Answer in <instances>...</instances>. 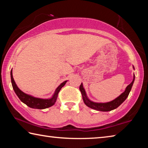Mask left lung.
Instances as JSON below:
<instances>
[{
    "mask_svg": "<svg viewBox=\"0 0 148 148\" xmlns=\"http://www.w3.org/2000/svg\"><path fill=\"white\" fill-rule=\"evenodd\" d=\"M133 69L134 68L133 67ZM134 77H133V80L130 84L128 86L126 87L125 89V91L123 92L122 94L119 95L118 97H117L116 99L113 100L112 101H110L108 102H106V103H97V102H94L92 101H91L90 100L87 98V95L86 91L83 87V84L82 83L79 86V90L81 91V93L82 95V98H83L84 103L86 104V106H87L95 110H98V111H102V112H108V111H111L112 110H114L117 108V107L119 106L127 98V97L129 96V94L130 91H131V88L132 85H133L134 81Z\"/></svg>",
    "mask_w": 148,
    "mask_h": 148,
    "instance_id": "8db88e82",
    "label": "left lung"
}]
</instances>
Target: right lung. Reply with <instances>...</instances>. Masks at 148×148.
<instances>
[{
  "label": "right lung",
  "instance_id": "1",
  "mask_svg": "<svg viewBox=\"0 0 148 148\" xmlns=\"http://www.w3.org/2000/svg\"><path fill=\"white\" fill-rule=\"evenodd\" d=\"M10 76L12 87H13L14 91L17 95V96L19 97L20 101L23 102L24 104H25L27 106H28L29 107L35 109H45L53 106V105L56 103V102L57 101V96H58V93L60 91V90H61L62 87L66 84L67 82H63L58 87H57L56 91L54 92L53 97H52L51 99H44L34 97L31 96V95L25 93V92L21 91V90L18 88V87L17 86L16 82H15L13 78V76H12V70L10 72Z\"/></svg>",
  "mask_w": 148,
  "mask_h": 148
}]
</instances>
